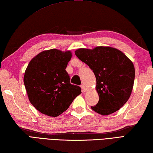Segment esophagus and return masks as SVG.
<instances>
[{
  "instance_id": "obj_1",
  "label": "esophagus",
  "mask_w": 153,
  "mask_h": 153,
  "mask_svg": "<svg viewBox=\"0 0 153 153\" xmlns=\"http://www.w3.org/2000/svg\"><path fill=\"white\" fill-rule=\"evenodd\" d=\"M81 88H82V91H83V92H85V91H86L87 89H86V87L85 86V85H83V84H82V85H81Z\"/></svg>"
}]
</instances>
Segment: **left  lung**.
Returning <instances> with one entry per match:
<instances>
[{
  "label": "left lung",
  "instance_id": "1",
  "mask_svg": "<svg viewBox=\"0 0 153 153\" xmlns=\"http://www.w3.org/2000/svg\"><path fill=\"white\" fill-rule=\"evenodd\" d=\"M75 54L89 66L96 77L99 100L91 109L105 116L121 108L134 87L135 68L132 62L122 51L110 47L79 48Z\"/></svg>",
  "mask_w": 153,
  "mask_h": 153
}]
</instances>
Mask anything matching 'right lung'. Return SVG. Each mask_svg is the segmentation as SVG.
<instances>
[{"instance_id": "obj_1", "label": "right lung", "mask_w": 153, "mask_h": 153, "mask_svg": "<svg viewBox=\"0 0 153 153\" xmlns=\"http://www.w3.org/2000/svg\"><path fill=\"white\" fill-rule=\"evenodd\" d=\"M70 51H44L32 59L25 70L24 82L31 105L42 114L56 117L69 108L81 92L70 83L66 71Z\"/></svg>"}]
</instances>
